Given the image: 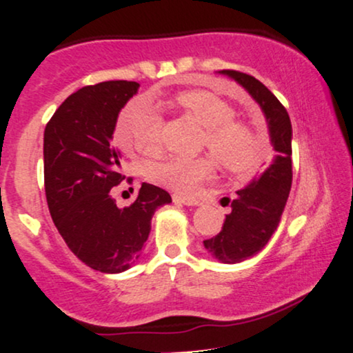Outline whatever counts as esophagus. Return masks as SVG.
Instances as JSON below:
<instances>
[{"label": "esophagus", "instance_id": "obj_1", "mask_svg": "<svg viewBox=\"0 0 353 353\" xmlns=\"http://www.w3.org/2000/svg\"><path fill=\"white\" fill-rule=\"evenodd\" d=\"M173 201L175 203H183L186 206H198L201 205L200 200H194V198L183 196V194H173Z\"/></svg>", "mask_w": 353, "mask_h": 353}]
</instances>
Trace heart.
Masks as SVG:
<instances>
[{
    "instance_id": "heart-1",
    "label": "heart",
    "mask_w": 353,
    "mask_h": 353,
    "mask_svg": "<svg viewBox=\"0 0 353 353\" xmlns=\"http://www.w3.org/2000/svg\"><path fill=\"white\" fill-rule=\"evenodd\" d=\"M176 103L206 128L203 145L208 147L226 168L250 170L258 163L261 140L250 123L236 120V110L226 99L210 90H186ZM163 115L150 99L140 95L120 114L115 139L123 152L152 155L161 147ZM214 173L210 157L168 155L148 165V176L157 183L180 193H194Z\"/></svg>"
}]
</instances>
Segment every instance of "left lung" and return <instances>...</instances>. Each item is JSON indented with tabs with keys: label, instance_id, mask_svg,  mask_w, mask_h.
<instances>
[{
	"label": "left lung",
	"instance_id": "obj_1",
	"mask_svg": "<svg viewBox=\"0 0 353 353\" xmlns=\"http://www.w3.org/2000/svg\"><path fill=\"white\" fill-rule=\"evenodd\" d=\"M219 74L234 79L259 103L276 150L272 163L236 192L221 231L203 241L219 263L236 264L258 254L279 226L292 185V125L283 103L258 79L230 69Z\"/></svg>",
	"mask_w": 353,
	"mask_h": 353
}]
</instances>
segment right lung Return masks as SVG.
<instances>
[{"label": "right lung", "instance_id": "1", "mask_svg": "<svg viewBox=\"0 0 353 353\" xmlns=\"http://www.w3.org/2000/svg\"><path fill=\"white\" fill-rule=\"evenodd\" d=\"M139 82L107 81L70 94L44 130V188L49 213L69 250L95 271L117 274L140 258L157 208L168 192L142 183L135 201L119 208L112 188L123 180L112 145L119 112Z\"/></svg>", "mask_w": 353, "mask_h": 353}]
</instances>
